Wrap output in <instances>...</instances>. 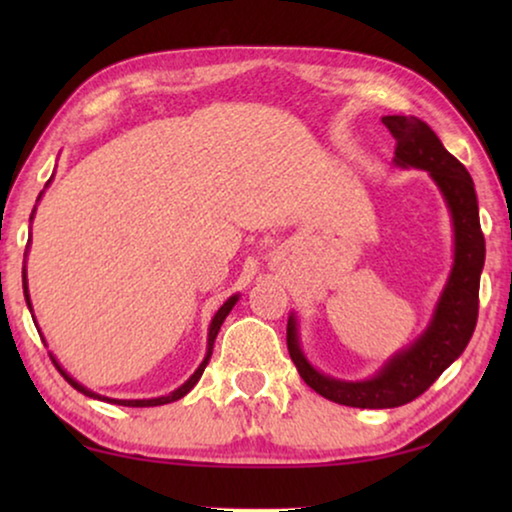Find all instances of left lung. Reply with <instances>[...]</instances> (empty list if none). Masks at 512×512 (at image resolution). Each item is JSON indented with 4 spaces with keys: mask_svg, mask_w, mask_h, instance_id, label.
Returning a JSON list of instances; mask_svg holds the SVG:
<instances>
[{
    "mask_svg": "<svg viewBox=\"0 0 512 512\" xmlns=\"http://www.w3.org/2000/svg\"><path fill=\"white\" fill-rule=\"evenodd\" d=\"M382 123L396 139V165L429 170L452 212L454 268L431 326L415 345L396 354L373 380L366 382H340L317 373L300 352L293 317L286 326V347L307 387L333 403L373 410L398 408L415 401L464 352L478 324L480 272L485 265V235L480 228L478 198L466 167L419 118L384 116Z\"/></svg>",
    "mask_w": 512,
    "mask_h": 512,
    "instance_id": "obj_1",
    "label": "left lung"
}]
</instances>
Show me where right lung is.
Listing matches in <instances>:
<instances>
[{
    "mask_svg": "<svg viewBox=\"0 0 512 512\" xmlns=\"http://www.w3.org/2000/svg\"><path fill=\"white\" fill-rule=\"evenodd\" d=\"M25 282V279H23ZM23 289H25V300H27V305H30V296H27V284H23ZM237 303V296H233V298H228L226 303L221 305V310L214 314V319H212V326H209V338H207V356H205V361L200 363V368L195 370V373L188 377V382H184L181 384V387L177 389V391H172L170 396H160V398H149V401H118V398H102V401H109V403H116V405H128V408H153V405H165V403H172V401H179L181 396H186L188 391H191L193 387H195V382L200 380L202 377V373H205V368H207V363H209V356H212V349H214V340H216V333H219V328H221V324H223V319L228 317V312L233 310V305ZM53 359V356H51ZM53 363H55V368L60 370V375L65 377V380L72 384V387L76 389V391H81V394H86V396H90V398H100V396H95L93 391H88L86 387H83V384H79L76 380H72V377H69L65 370H62L60 366H58V361L53 359Z\"/></svg>",
    "mask_w": 512,
    "mask_h": 512,
    "instance_id": "right-lung-1",
    "label": "right lung"
}]
</instances>
